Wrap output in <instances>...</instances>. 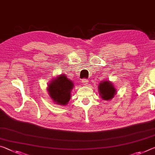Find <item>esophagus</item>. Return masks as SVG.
Returning <instances> with one entry per match:
<instances>
[{"instance_id":"34e87169","label":"esophagus","mask_w":155,"mask_h":155,"mask_svg":"<svg viewBox=\"0 0 155 155\" xmlns=\"http://www.w3.org/2000/svg\"><path fill=\"white\" fill-rule=\"evenodd\" d=\"M88 83H89V81L87 78H83L82 80V83H83V85H87L88 84Z\"/></svg>"}]
</instances>
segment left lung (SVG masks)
<instances>
[{
    "label": "left lung",
    "instance_id": "8db88e82",
    "mask_svg": "<svg viewBox=\"0 0 155 155\" xmlns=\"http://www.w3.org/2000/svg\"><path fill=\"white\" fill-rule=\"evenodd\" d=\"M98 89L101 98L105 101L112 99L117 94V90L114 87V85L108 80H105L101 82L98 86Z\"/></svg>",
    "mask_w": 155,
    "mask_h": 155
}]
</instances>
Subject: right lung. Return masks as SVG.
<instances>
[{
  "instance_id": "1",
  "label": "right lung",
  "mask_w": 155,
  "mask_h": 155,
  "mask_svg": "<svg viewBox=\"0 0 155 155\" xmlns=\"http://www.w3.org/2000/svg\"><path fill=\"white\" fill-rule=\"evenodd\" d=\"M74 87L72 80L67 78L64 74L52 78L48 84L47 90L51 99L54 104L60 105H66L70 101L71 92Z\"/></svg>"
}]
</instances>
